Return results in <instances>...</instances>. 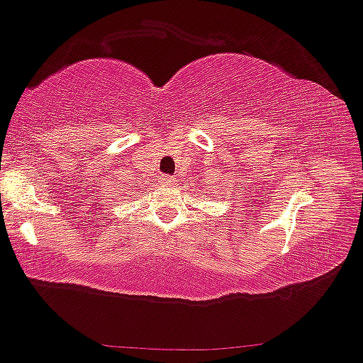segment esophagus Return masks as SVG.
I'll return each instance as SVG.
<instances>
[{
	"label": "esophagus",
	"instance_id": "1",
	"mask_svg": "<svg viewBox=\"0 0 363 363\" xmlns=\"http://www.w3.org/2000/svg\"><path fill=\"white\" fill-rule=\"evenodd\" d=\"M161 185H162V186H173V185H177V178L169 177V174H162V177H161Z\"/></svg>",
	"mask_w": 363,
	"mask_h": 363
}]
</instances>
